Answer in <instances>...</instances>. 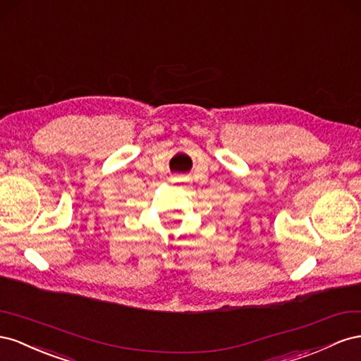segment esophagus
I'll use <instances>...</instances> for the list:
<instances>
[{"instance_id": "34e87169", "label": "esophagus", "mask_w": 361, "mask_h": 361, "mask_svg": "<svg viewBox=\"0 0 361 361\" xmlns=\"http://www.w3.org/2000/svg\"><path fill=\"white\" fill-rule=\"evenodd\" d=\"M178 181H181V180H178Z\"/></svg>"}]
</instances>
